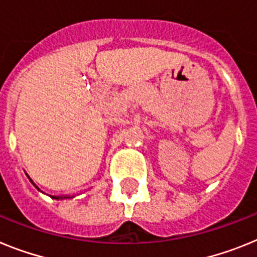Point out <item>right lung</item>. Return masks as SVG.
<instances>
[{"label": "right lung", "mask_w": 257, "mask_h": 257, "mask_svg": "<svg viewBox=\"0 0 257 257\" xmlns=\"http://www.w3.org/2000/svg\"><path fill=\"white\" fill-rule=\"evenodd\" d=\"M54 199H59V196H53ZM64 198H68V196H64Z\"/></svg>", "instance_id": "1"}]
</instances>
